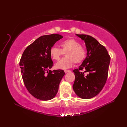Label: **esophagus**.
<instances>
[{
    "label": "esophagus",
    "instance_id": "obj_1",
    "mask_svg": "<svg viewBox=\"0 0 127 127\" xmlns=\"http://www.w3.org/2000/svg\"><path fill=\"white\" fill-rule=\"evenodd\" d=\"M64 71L65 73H67V72H70V70H64Z\"/></svg>",
    "mask_w": 127,
    "mask_h": 127
}]
</instances>
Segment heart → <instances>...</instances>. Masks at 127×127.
<instances>
[{
	"label": "heart",
	"mask_w": 127,
	"mask_h": 127,
	"mask_svg": "<svg viewBox=\"0 0 127 127\" xmlns=\"http://www.w3.org/2000/svg\"><path fill=\"white\" fill-rule=\"evenodd\" d=\"M61 49L53 46L50 49V55L53 60H59L65 53L66 57L56 64L58 69H65L70 68L74 63L79 64L85 59L86 50L80 45L79 42L74 39H69L60 42Z\"/></svg>",
	"instance_id": "1"
}]
</instances>
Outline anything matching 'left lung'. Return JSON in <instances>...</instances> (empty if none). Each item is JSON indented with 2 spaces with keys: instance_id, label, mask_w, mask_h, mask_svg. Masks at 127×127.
Returning <instances> with one entry per match:
<instances>
[{
  "instance_id": "8db88e82",
  "label": "left lung",
  "mask_w": 127,
  "mask_h": 127,
  "mask_svg": "<svg viewBox=\"0 0 127 127\" xmlns=\"http://www.w3.org/2000/svg\"><path fill=\"white\" fill-rule=\"evenodd\" d=\"M76 35L85 41L87 56L79 68L73 70L75 76L73 90L79 97L89 99L97 95L105 84L111 58L106 48L93 37ZM85 72L87 75L84 74Z\"/></svg>"
}]
</instances>
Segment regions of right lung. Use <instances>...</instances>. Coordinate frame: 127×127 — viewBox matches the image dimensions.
<instances>
[{
    "instance_id": "obj_1",
    "label": "right lung",
    "mask_w": 127,
    "mask_h": 127,
    "mask_svg": "<svg viewBox=\"0 0 127 127\" xmlns=\"http://www.w3.org/2000/svg\"><path fill=\"white\" fill-rule=\"evenodd\" d=\"M63 37L59 34L43 35L27 47L20 61L24 85L34 97L42 101L52 99L56 95L63 70H50L53 64L50 49ZM47 74H46V72Z\"/></svg>"
}]
</instances>
